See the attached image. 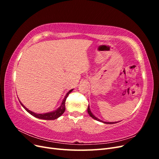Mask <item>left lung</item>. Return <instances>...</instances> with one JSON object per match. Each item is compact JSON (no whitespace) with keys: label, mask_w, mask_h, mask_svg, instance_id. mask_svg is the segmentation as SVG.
I'll return each instance as SVG.
<instances>
[{"label":"left lung","mask_w":159,"mask_h":159,"mask_svg":"<svg viewBox=\"0 0 159 159\" xmlns=\"http://www.w3.org/2000/svg\"><path fill=\"white\" fill-rule=\"evenodd\" d=\"M88 114L89 115V116L90 117H91L92 118H93L94 119H95V120H97V121H100V122H102V123H105V124H114V123H118V121L117 122H105V121H102V120H100L99 119H98V117H96L95 115L91 113V110H90V108H89V106L88 105Z\"/></svg>","instance_id":"obj_1"}]
</instances>
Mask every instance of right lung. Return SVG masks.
Wrapping results in <instances>:
<instances>
[{
	"mask_svg": "<svg viewBox=\"0 0 159 159\" xmlns=\"http://www.w3.org/2000/svg\"><path fill=\"white\" fill-rule=\"evenodd\" d=\"M74 90V89H70L68 93H66V95H65V97L62 101V102L60 105V106L57 108V109L51 112H48V113H36L32 111L29 110L28 109H27L25 105H24L20 101H19L20 102V104L22 105V106L25 109V110L27 112L29 113L30 115H32V116L35 117L38 119H44V120H54L56 119H57L58 117H60L61 115L63 114L65 111V109H66V107H65V103H66V100L67 97H68V95L72 91Z\"/></svg>",
	"mask_w": 159,
	"mask_h": 159,
	"instance_id": "right-lung-1",
	"label": "right lung"
}]
</instances>
